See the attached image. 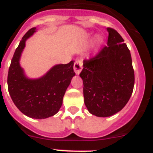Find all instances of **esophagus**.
<instances>
[{
    "label": "esophagus",
    "mask_w": 153,
    "mask_h": 153,
    "mask_svg": "<svg viewBox=\"0 0 153 153\" xmlns=\"http://www.w3.org/2000/svg\"><path fill=\"white\" fill-rule=\"evenodd\" d=\"M82 69H83V62H82V61H80V60L76 61L74 65V69L76 74L79 75L80 74V72H81Z\"/></svg>",
    "instance_id": "1"
}]
</instances>
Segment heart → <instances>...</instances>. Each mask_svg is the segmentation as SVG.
I'll list each match as a JSON object with an SVG mask.
<instances>
[{"label": "heart", "mask_w": 153, "mask_h": 153, "mask_svg": "<svg viewBox=\"0 0 153 153\" xmlns=\"http://www.w3.org/2000/svg\"><path fill=\"white\" fill-rule=\"evenodd\" d=\"M103 42H104V40H103V38L101 36H97L95 39H94V43H95V45L97 46H101L103 44Z\"/></svg>", "instance_id": "1"}]
</instances>
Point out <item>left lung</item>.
Returning <instances> with one entry per match:
<instances>
[{"instance_id":"obj_1","label":"left lung","mask_w":153,"mask_h":153,"mask_svg":"<svg viewBox=\"0 0 153 153\" xmlns=\"http://www.w3.org/2000/svg\"><path fill=\"white\" fill-rule=\"evenodd\" d=\"M107 46L97 56L84 60L79 76L84 83L85 105L98 117L116 114L126 105L134 85L131 52L117 31L107 28Z\"/></svg>"}]
</instances>
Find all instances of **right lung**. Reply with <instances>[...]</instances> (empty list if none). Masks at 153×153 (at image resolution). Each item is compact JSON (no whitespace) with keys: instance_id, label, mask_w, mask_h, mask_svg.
<instances>
[{"instance_id":"obj_1","label":"right lung","mask_w":153,"mask_h":153,"mask_svg":"<svg viewBox=\"0 0 153 153\" xmlns=\"http://www.w3.org/2000/svg\"><path fill=\"white\" fill-rule=\"evenodd\" d=\"M36 32L30 29L22 37L14 53L7 75L10 96L24 115L33 119H46L59 111L63 96L76 75L74 61L68 64H57L39 78H30L20 65V59L26 40Z\"/></svg>"}]
</instances>
